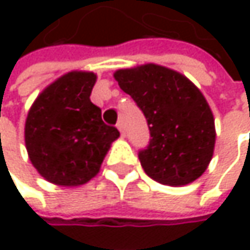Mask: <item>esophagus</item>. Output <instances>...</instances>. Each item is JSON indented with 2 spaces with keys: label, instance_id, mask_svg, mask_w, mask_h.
I'll list each match as a JSON object with an SVG mask.
<instances>
[{
  "label": "esophagus",
  "instance_id": "esophagus-1",
  "mask_svg": "<svg viewBox=\"0 0 250 250\" xmlns=\"http://www.w3.org/2000/svg\"><path fill=\"white\" fill-rule=\"evenodd\" d=\"M117 128L120 130V134H122V136H125V123H123V120H120V122L117 123Z\"/></svg>",
  "mask_w": 250,
  "mask_h": 250
}]
</instances>
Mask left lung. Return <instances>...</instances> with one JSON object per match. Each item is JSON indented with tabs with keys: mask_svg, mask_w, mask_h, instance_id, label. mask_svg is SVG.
<instances>
[{
	"mask_svg": "<svg viewBox=\"0 0 250 250\" xmlns=\"http://www.w3.org/2000/svg\"><path fill=\"white\" fill-rule=\"evenodd\" d=\"M114 78L146 117L150 139L139 150V161L147 176L175 187L200 178L216 142L213 113L200 89L153 63L117 71Z\"/></svg>",
	"mask_w": 250,
	"mask_h": 250,
	"instance_id": "obj_1",
	"label": "left lung"
}]
</instances>
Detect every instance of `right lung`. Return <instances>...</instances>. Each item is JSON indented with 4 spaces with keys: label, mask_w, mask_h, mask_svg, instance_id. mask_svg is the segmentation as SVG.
Here are the masks:
<instances>
[{
    "label": "right lung",
    "mask_w": 250,
    "mask_h": 250,
    "mask_svg": "<svg viewBox=\"0 0 250 250\" xmlns=\"http://www.w3.org/2000/svg\"><path fill=\"white\" fill-rule=\"evenodd\" d=\"M95 79L92 72H69L49 85L28 111L25 147L49 182L65 187L88 182L120 136L89 100Z\"/></svg>",
    "instance_id": "add662e5"
}]
</instances>
